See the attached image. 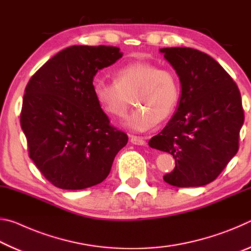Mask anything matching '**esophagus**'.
Instances as JSON below:
<instances>
[{
	"instance_id": "1",
	"label": "esophagus",
	"mask_w": 251,
	"mask_h": 251,
	"mask_svg": "<svg viewBox=\"0 0 251 251\" xmlns=\"http://www.w3.org/2000/svg\"><path fill=\"white\" fill-rule=\"evenodd\" d=\"M130 142L133 143L134 145H139V146L146 145L145 139H144L143 137H141V136H134V135H131V136H130Z\"/></svg>"
}]
</instances>
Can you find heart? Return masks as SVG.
<instances>
[{
    "mask_svg": "<svg viewBox=\"0 0 251 251\" xmlns=\"http://www.w3.org/2000/svg\"><path fill=\"white\" fill-rule=\"evenodd\" d=\"M93 93L101 109L115 118L126 115L133 97L137 108L126 118L125 126L142 133L173 115L179 101L180 85L171 70L133 62L115 72L114 82L94 79Z\"/></svg>",
    "mask_w": 251,
    "mask_h": 251,
    "instance_id": "b5f03b06",
    "label": "heart"
}]
</instances>
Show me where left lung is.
<instances>
[{"instance_id": "left-lung-1", "label": "left lung", "mask_w": 251, "mask_h": 251, "mask_svg": "<svg viewBox=\"0 0 251 251\" xmlns=\"http://www.w3.org/2000/svg\"><path fill=\"white\" fill-rule=\"evenodd\" d=\"M179 77L177 112L148 145L175 158L164 176L176 187H198L219 176L239 148L245 115L239 88L218 62L189 48L160 49Z\"/></svg>"}]
</instances>
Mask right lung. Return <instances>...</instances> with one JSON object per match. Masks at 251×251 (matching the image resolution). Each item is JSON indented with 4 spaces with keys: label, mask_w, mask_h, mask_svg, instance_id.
<instances>
[{
    "label": "right lung",
    "mask_w": 251,
    "mask_h": 251,
    "mask_svg": "<svg viewBox=\"0 0 251 251\" xmlns=\"http://www.w3.org/2000/svg\"><path fill=\"white\" fill-rule=\"evenodd\" d=\"M122 56L115 46H70L28 80L21 127L29 158L55 187L78 190L100 184L128 142L93 93L95 74Z\"/></svg>",
    "instance_id": "1"
}]
</instances>
